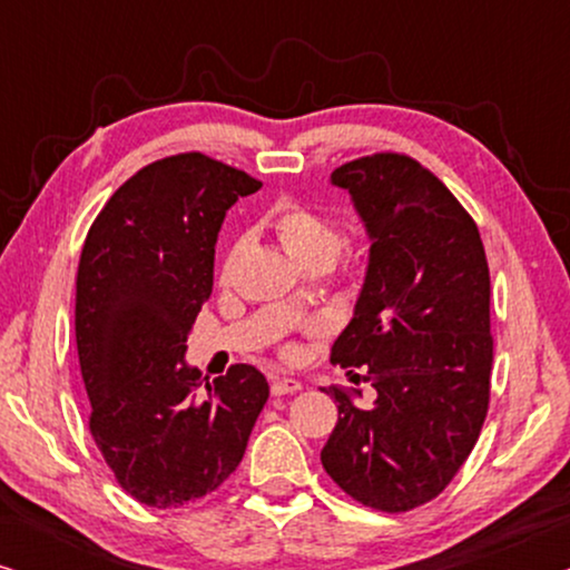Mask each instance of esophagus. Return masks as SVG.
Returning a JSON list of instances; mask_svg holds the SVG:
<instances>
[{
  "label": "esophagus",
  "instance_id": "obj_1",
  "mask_svg": "<svg viewBox=\"0 0 570 570\" xmlns=\"http://www.w3.org/2000/svg\"><path fill=\"white\" fill-rule=\"evenodd\" d=\"M301 389V381L287 379V376H275L272 379V394L275 396H285V394H295Z\"/></svg>",
  "mask_w": 570,
  "mask_h": 570
}]
</instances>
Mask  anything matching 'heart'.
I'll list each match as a JSON object with an SVG mask.
<instances>
[{
  "mask_svg": "<svg viewBox=\"0 0 570 570\" xmlns=\"http://www.w3.org/2000/svg\"><path fill=\"white\" fill-rule=\"evenodd\" d=\"M267 223L287 256L301 267L314 259L334 262L342 246V233L332 217L303 205L298 199H277L267 209Z\"/></svg>",
  "mask_w": 570,
  "mask_h": 570,
  "instance_id": "obj_1",
  "label": "heart"
}]
</instances>
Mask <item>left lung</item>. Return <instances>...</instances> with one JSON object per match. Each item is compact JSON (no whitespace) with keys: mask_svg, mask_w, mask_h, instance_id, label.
<instances>
[{"mask_svg":"<svg viewBox=\"0 0 570 570\" xmlns=\"http://www.w3.org/2000/svg\"><path fill=\"white\" fill-rule=\"evenodd\" d=\"M332 184L353 197L371 256L330 361L363 368L376 402L355 407L347 392L324 389L340 417L322 464L353 501L402 513L443 493L485 423L493 368L485 246L472 215L410 155L350 160Z\"/></svg>","mask_w":570,"mask_h":570,"instance_id":"8db88e82","label":"left lung"}]
</instances>
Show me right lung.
I'll return each instance as SVG.
<instances>
[{
  "mask_svg": "<svg viewBox=\"0 0 570 570\" xmlns=\"http://www.w3.org/2000/svg\"><path fill=\"white\" fill-rule=\"evenodd\" d=\"M259 186L202 153L170 155L127 178L85 238L75 332L90 433L121 490L153 509L220 488L269 396L254 365L209 381L184 363L225 213Z\"/></svg>",
  "mask_w": 570,
  "mask_h": 570,
  "instance_id": "add662e5",
  "label": "right lung"
}]
</instances>
